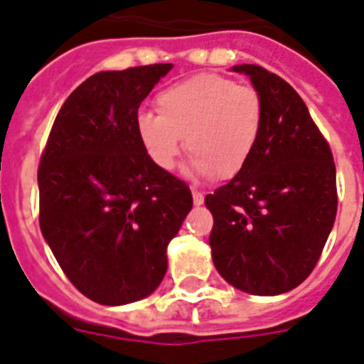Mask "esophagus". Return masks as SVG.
Returning a JSON list of instances; mask_svg holds the SVG:
<instances>
[{"mask_svg": "<svg viewBox=\"0 0 364 364\" xmlns=\"http://www.w3.org/2000/svg\"><path fill=\"white\" fill-rule=\"evenodd\" d=\"M193 203H195V206H200V204H204V195L200 193V191L193 189Z\"/></svg>", "mask_w": 364, "mask_h": 364, "instance_id": "1", "label": "esophagus"}]
</instances>
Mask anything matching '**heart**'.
Returning a JSON list of instances; mask_svg holds the SVG:
<instances>
[{"mask_svg": "<svg viewBox=\"0 0 364 364\" xmlns=\"http://www.w3.org/2000/svg\"><path fill=\"white\" fill-rule=\"evenodd\" d=\"M158 115L141 112L134 131L156 168L171 171L185 150L191 168L212 179H231L245 169L264 129V102L257 88L222 75H195L161 90Z\"/></svg>", "mask_w": 364, "mask_h": 364, "instance_id": "obj_1", "label": "heart"}]
</instances>
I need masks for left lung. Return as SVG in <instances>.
Listing matches in <instances>:
<instances>
[{"instance_id":"8db88e82","label":"left lung","mask_w":364,"mask_h":364,"mask_svg":"<svg viewBox=\"0 0 364 364\" xmlns=\"http://www.w3.org/2000/svg\"><path fill=\"white\" fill-rule=\"evenodd\" d=\"M264 102L255 154L228 185L204 198L214 216L212 260L228 284L250 295H279L303 284L336 222L332 150L305 102L282 77L235 65Z\"/></svg>"}]
</instances>
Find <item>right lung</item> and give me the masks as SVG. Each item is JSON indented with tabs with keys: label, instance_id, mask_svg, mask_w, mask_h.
Masks as SVG:
<instances>
[{
	"label": "right lung",
	"instance_id": "obj_1",
	"mask_svg": "<svg viewBox=\"0 0 364 364\" xmlns=\"http://www.w3.org/2000/svg\"><path fill=\"white\" fill-rule=\"evenodd\" d=\"M171 67L86 79L59 109L40 160L42 235L69 282L100 305L156 291L193 208L187 183L156 168L134 131L142 100Z\"/></svg>",
	"mask_w": 364,
	"mask_h": 364
}]
</instances>
